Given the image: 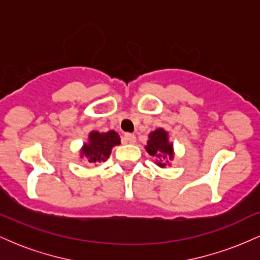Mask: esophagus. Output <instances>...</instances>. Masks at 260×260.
I'll return each mask as SVG.
<instances>
[{
  "label": "esophagus",
  "instance_id": "1",
  "mask_svg": "<svg viewBox=\"0 0 260 260\" xmlns=\"http://www.w3.org/2000/svg\"><path fill=\"white\" fill-rule=\"evenodd\" d=\"M124 144H134L136 143V136L132 133H126L123 137Z\"/></svg>",
  "mask_w": 260,
  "mask_h": 260
}]
</instances>
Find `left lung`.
I'll return each instance as SVG.
<instances>
[{
    "label": "left lung",
    "mask_w": 260,
    "mask_h": 260,
    "mask_svg": "<svg viewBox=\"0 0 260 260\" xmlns=\"http://www.w3.org/2000/svg\"><path fill=\"white\" fill-rule=\"evenodd\" d=\"M149 139L145 145V150L148 151L149 155L154 156L159 168L165 169L166 166H170V161L174 160L175 150L174 143L170 140L169 132L164 128H157L149 133Z\"/></svg>",
    "instance_id": "left-lung-1"
}]
</instances>
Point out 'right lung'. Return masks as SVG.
Here are the masks:
<instances>
[{
    "label": "right lung",
    "mask_w": 260,
    "mask_h": 260,
    "mask_svg": "<svg viewBox=\"0 0 260 260\" xmlns=\"http://www.w3.org/2000/svg\"><path fill=\"white\" fill-rule=\"evenodd\" d=\"M121 144V138L117 132H99L91 131L88 134V142L83 144L79 151L80 159H84L89 164L105 162L110 157L113 147Z\"/></svg>",
    "instance_id": "1"
}]
</instances>
